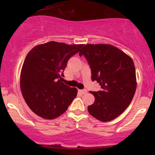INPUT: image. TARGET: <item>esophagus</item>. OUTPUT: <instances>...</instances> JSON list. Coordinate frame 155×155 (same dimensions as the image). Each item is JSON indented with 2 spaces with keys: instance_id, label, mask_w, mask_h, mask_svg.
I'll return each mask as SVG.
<instances>
[{
  "instance_id": "esophagus-1",
  "label": "esophagus",
  "mask_w": 155,
  "mask_h": 155,
  "mask_svg": "<svg viewBox=\"0 0 155 155\" xmlns=\"http://www.w3.org/2000/svg\"><path fill=\"white\" fill-rule=\"evenodd\" d=\"M79 92H80V93L81 94V95H84V94L87 93V90H85V89H84V90H79Z\"/></svg>"
}]
</instances>
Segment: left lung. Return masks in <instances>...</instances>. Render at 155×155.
<instances>
[{"label":"left lung","mask_w":155,"mask_h":155,"mask_svg":"<svg viewBox=\"0 0 155 155\" xmlns=\"http://www.w3.org/2000/svg\"><path fill=\"white\" fill-rule=\"evenodd\" d=\"M79 54L87 60L92 81L101 87L100 91H90L95 100L88 106L89 113L102 122L114 120L128 107L136 92L133 60L117 47L103 44H87Z\"/></svg>","instance_id":"obj_1"}]
</instances>
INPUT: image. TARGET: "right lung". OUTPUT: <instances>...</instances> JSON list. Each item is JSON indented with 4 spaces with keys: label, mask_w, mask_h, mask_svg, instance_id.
<instances>
[{
    "label": "right lung",
    "mask_w": 155,
    "mask_h": 155,
    "mask_svg": "<svg viewBox=\"0 0 155 155\" xmlns=\"http://www.w3.org/2000/svg\"><path fill=\"white\" fill-rule=\"evenodd\" d=\"M82 47L50 41L33 47L27 54L21 71V91L35 114L48 120L56 118L76 97V89L61 79L68 60Z\"/></svg>",
    "instance_id": "obj_1"
}]
</instances>
